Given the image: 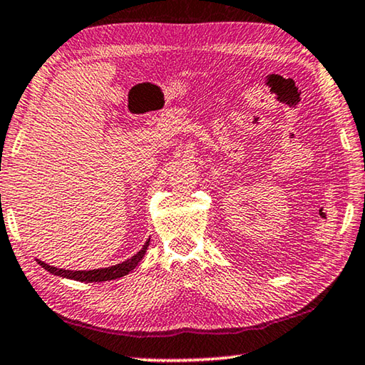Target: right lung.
<instances>
[{
  "label": "right lung",
  "instance_id": "add662e5",
  "mask_svg": "<svg viewBox=\"0 0 365 365\" xmlns=\"http://www.w3.org/2000/svg\"><path fill=\"white\" fill-rule=\"evenodd\" d=\"M149 242H151V239L146 240V244L143 245V248L136 253V255H133L131 258L126 259V262H121L118 264L108 266V268H97V269H88V271H86V269L73 271V269H63V268H56V266H50V264H47L38 258H37V263L42 266L43 269H47L48 273L55 274L58 277H65V279H73V281H79V282L112 281V279H118V277L126 276L136 268L138 263H140L143 257L146 255Z\"/></svg>",
  "mask_w": 365,
  "mask_h": 365
}]
</instances>
